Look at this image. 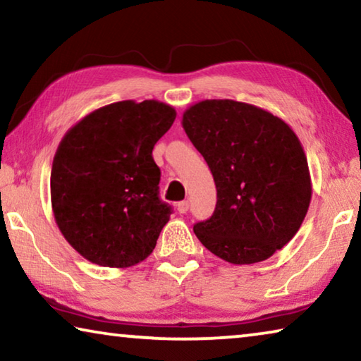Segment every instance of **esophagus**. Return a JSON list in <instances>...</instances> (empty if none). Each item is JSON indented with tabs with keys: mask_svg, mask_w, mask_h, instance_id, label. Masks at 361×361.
Returning <instances> with one entry per match:
<instances>
[{
	"mask_svg": "<svg viewBox=\"0 0 361 361\" xmlns=\"http://www.w3.org/2000/svg\"><path fill=\"white\" fill-rule=\"evenodd\" d=\"M176 210H178L180 213H186L189 210V202H188V200H183V202H178V205H176Z\"/></svg>",
	"mask_w": 361,
	"mask_h": 361,
	"instance_id": "obj_1",
	"label": "esophagus"
}]
</instances>
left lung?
I'll list each match as a JSON object with an SVG mask.
<instances>
[{
    "instance_id": "left-lung-1",
    "label": "left lung",
    "mask_w": 361,
    "mask_h": 361,
    "mask_svg": "<svg viewBox=\"0 0 361 361\" xmlns=\"http://www.w3.org/2000/svg\"><path fill=\"white\" fill-rule=\"evenodd\" d=\"M181 124L216 186V209L194 234L231 264L271 258L301 228L312 197L296 133L267 109L229 99L194 103Z\"/></svg>"
}]
</instances>
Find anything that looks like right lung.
I'll return each mask as SVG.
<instances>
[{
  "mask_svg": "<svg viewBox=\"0 0 361 361\" xmlns=\"http://www.w3.org/2000/svg\"><path fill=\"white\" fill-rule=\"evenodd\" d=\"M173 106L116 102L84 116L65 133L51 172V204L66 242L94 264L130 267L148 258L170 219L159 199L157 140Z\"/></svg>",
  "mask_w": 361,
  "mask_h": 361,
  "instance_id": "obj_1",
  "label": "right lung"
}]
</instances>
